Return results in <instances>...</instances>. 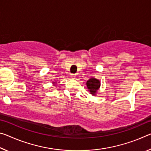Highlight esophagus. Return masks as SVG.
<instances>
[{
	"instance_id": "1",
	"label": "esophagus",
	"mask_w": 151,
	"mask_h": 151,
	"mask_svg": "<svg viewBox=\"0 0 151 151\" xmlns=\"http://www.w3.org/2000/svg\"><path fill=\"white\" fill-rule=\"evenodd\" d=\"M71 77L73 78H75L76 75H75V74H72V75H71Z\"/></svg>"
}]
</instances>
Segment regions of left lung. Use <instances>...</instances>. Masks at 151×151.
Returning a JSON list of instances; mask_svg holds the SVG:
<instances>
[{"label": "left lung", "instance_id": "left-lung-1", "mask_svg": "<svg viewBox=\"0 0 151 151\" xmlns=\"http://www.w3.org/2000/svg\"><path fill=\"white\" fill-rule=\"evenodd\" d=\"M86 85H87V89L91 94L93 96H96L98 91L100 88V86H101L100 81L94 77H91L87 81Z\"/></svg>", "mask_w": 151, "mask_h": 151}]
</instances>
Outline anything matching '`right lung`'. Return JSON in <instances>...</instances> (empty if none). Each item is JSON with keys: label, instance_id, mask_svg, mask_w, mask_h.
Returning <instances> with one entry per match:
<instances>
[{"label": "right lung", "instance_id": "obj_1", "mask_svg": "<svg viewBox=\"0 0 151 151\" xmlns=\"http://www.w3.org/2000/svg\"><path fill=\"white\" fill-rule=\"evenodd\" d=\"M56 83H57L56 81H55V82H53V85H54V86L56 85H55V84H56Z\"/></svg>", "mask_w": 151, "mask_h": 151}]
</instances>
